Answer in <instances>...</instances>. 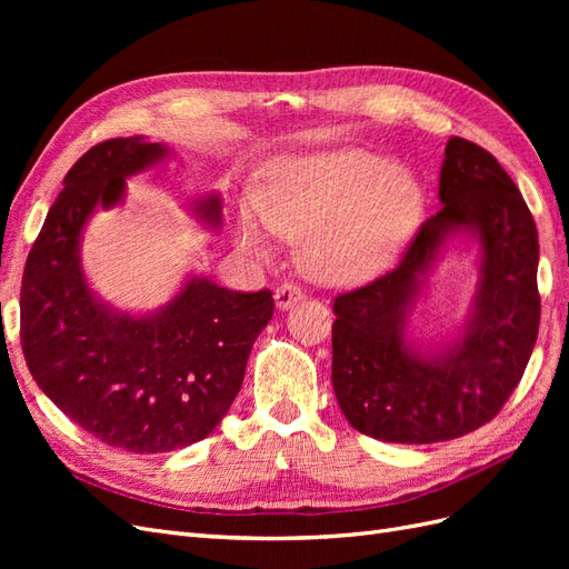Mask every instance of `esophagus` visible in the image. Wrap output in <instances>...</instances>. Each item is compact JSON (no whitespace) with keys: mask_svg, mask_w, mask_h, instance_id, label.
<instances>
[{"mask_svg":"<svg viewBox=\"0 0 569 569\" xmlns=\"http://www.w3.org/2000/svg\"><path fill=\"white\" fill-rule=\"evenodd\" d=\"M303 297H306L303 289L299 284H295V282H284V284H280L278 289H274V303H278L280 311H287V308H291L297 301H301Z\"/></svg>","mask_w":569,"mask_h":569,"instance_id":"34e87169","label":"esophagus"}]
</instances>
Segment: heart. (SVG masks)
<instances>
[{
	"instance_id": "1",
	"label": "heart",
	"mask_w": 569,
	"mask_h": 569,
	"mask_svg": "<svg viewBox=\"0 0 569 569\" xmlns=\"http://www.w3.org/2000/svg\"><path fill=\"white\" fill-rule=\"evenodd\" d=\"M422 211V189L401 166L363 149L289 159L237 222L239 244L272 251V234L303 239L301 261L322 282L385 268Z\"/></svg>"
}]
</instances>
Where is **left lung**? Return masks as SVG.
Listing matches in <instances>:
<instances>
[{"label": "left lung", "instance_id": "obj_1", "mask_svg": "<svg viewBox=\"0 0 569 569\" xmlns=\"http://www.w3.org/2000/svg\"><path fill=\"white\" fill-rule=\"evenodd\" d=\"M439 199V213L422 222L399 266L335 299V396L349 425L380 441H449L493 420L539 335V237L518 184L487 149L451 137ZM456 231H472L482 249L476 308L455 347L427 357L405 341L402 320L419 278Z\"/></svg>", "mask_w": 569, "mask_h": 569}]
</instances>
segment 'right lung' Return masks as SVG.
<instances>
[{"instance_id":"1","label":"right lung","mask_w":569,"mask_h":569,"mask_svg":"<svg viewBox=\"0 0 569 569\" xmlns=\"http://www.w3.org/2000/svg\"><path fill=\"white\" fill-rule=\"evenodd\" d=\"M166 153L144 137L84 151L51 203L21 284V349L32 380L84 432L132 453L176 451L213 432L274 308L270 289L244 295L206 278L142 318L92 295L80 266L84 222L94 206H116L126 178ZM194 209L220 226L216 194Z\"/></svg>"}]
</instances>
